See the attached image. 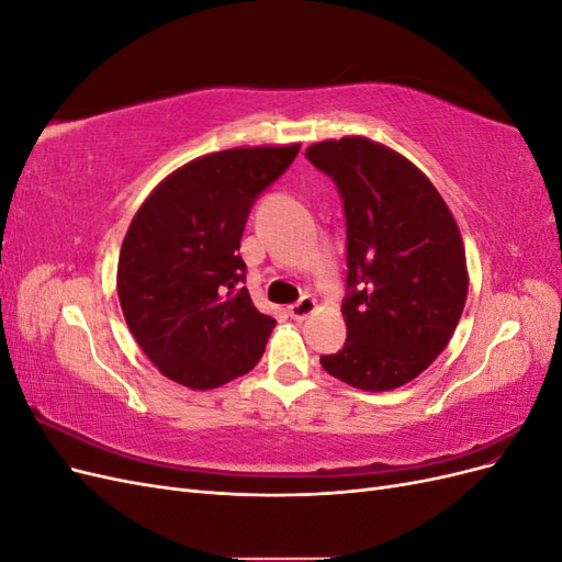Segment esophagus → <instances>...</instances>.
Instances as JSON below:
<instances>
[{"instance_id":"obj_1","label":"esophagus","mask_w":562,"mask_h":562,"mask_svg":"<svg viewBox=\"0 0 562 562\" xmlns=\"http://www.w3.org/2000/svg\"><path fill=\"white\" fill-rule=\"evenodd\" d=\"M316 312V300L310 295H302L295 304L288 307V314H291L295 321H304L307 316H312Z\"/></svg>"}]
</instances>
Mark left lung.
<instances>
[{
    "label": "left lung",
    "mask_w": 562,
    "mask_h": 562,
    "mask_svg": "<svg viewBox=\"0 0 562 562\" xmlns=\"http://www.w3.org/2000/svg\"><path fill=\"white\" fill-rule=\"evenodd\" d=\"M304 157L335 182L347 220V342L321 366L356 389H396L434 363L462 316V234L429 178L394 149L353 135Z\"/></svg>",
    "instance_id": "1"
}]
</instances>
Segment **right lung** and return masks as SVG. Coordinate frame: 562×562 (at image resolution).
<instances>
[{"label": "right lung", "instance_id": "1", "mask_svg": "<svg viewBox=\"0 0 562 562\" xmlns=\"http://www.w3.org/2000/svg\"><path fill=\"white\" fill-rule=\"evenodd\" d=\"M297 151L236 147L194 159L135 213L116 293L135 342L168 380L215 389L258 366L277 321L244 285L241 236L252 203Z\"/></svg>", "mask_w": 562, "mask_h": 562}]
</instances>
